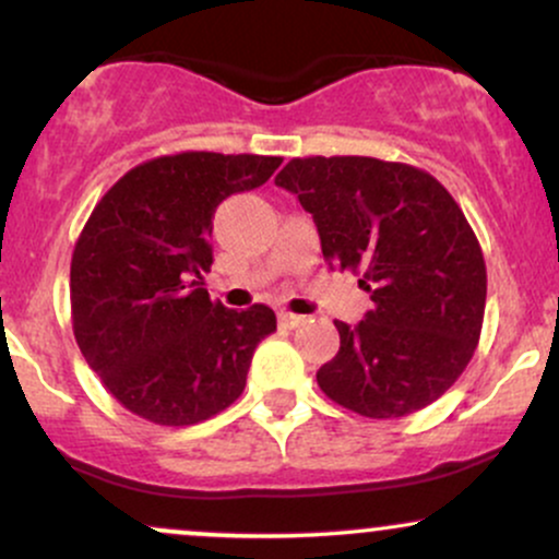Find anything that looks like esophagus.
Instances as JSON below:
<instances>
[{
	"label": "esophagus",
	"mask_w": 559,
	"mask_h": 559,
	"mask_svg": "<svg viewBox=\"0 0 559 559\" xmlns=\"http://www.w3.org/2000/svg\"><path fill=\"white\" fill-rule=\"evenodd\" d=\"M301 320H305V318L294 316V312H278V323L284 325V329H288V331H292V329H297V325L301 323Z\"/></svg>",
	"instance_id": "obj_1"
}]
</instances>
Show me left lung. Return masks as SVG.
Segmentation results:
<instances>
[{"instance_id": "left-lung-1", "label": "left lung", "mask_w": 559, "mask_h": 559, "mask_svg": "<svg viewBox=\"0 0 559 559\" xmlns=\"http://www.w3.org/2000/svg\"><path fill=\"white\" fill-rule=\"evenodd\" d=\"M275 186L297 194L331 267L362 273L373 307L336 320V357L318 386L365 418H402L439 400L476 352L486 307L478 239L426 170L376 157L292 159Z\"/></svg>"}]
</instances>
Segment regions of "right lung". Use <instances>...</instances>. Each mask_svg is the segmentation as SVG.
Segmentation results:
<instances>
[{
	"label": "right lung",
	"mask_w": 559,
	"mask_h": 559,
	"mask_svg": "<svg viewBox=\"0 0 559 559\" xmlns=\"http://www.w3.org/2000/svg\"><path fill=\"white\" fill-rule=\"evenodd\" d=\"M278 165L281 157L217 152L150 159L128 170L83 226L70 262L75 342L139 418L194 426L241 396L275 312H236L210 299V236L217 204L258 189Z\"/></svg>",
	"instance_id": "1"
}]
</instances>
